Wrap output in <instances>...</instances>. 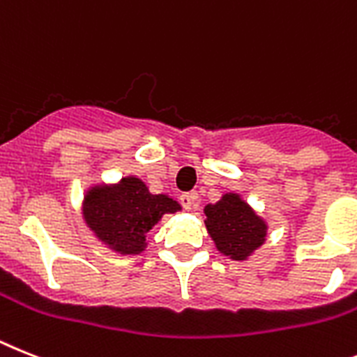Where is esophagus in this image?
<instances>
[{"instance_id":"34e87169","label":"esophagus","mask_w":357,"mask_h":357,"mask_svg":"<svg viewBox=\"0 0 357 357\" xmlns=\"http://www.w3.org/2000/svg\"><path fill=\"white\" fill-rule=\"evenodd\" d=\"M179 203L183 205L185 211H190L197 203V192H185L179 196Z\"/></svg>"}]
</instances>
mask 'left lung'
Listing matches in <instances>:
<instances>
[{
    "label": "left lung",
    "instance_id": "obj_1",
    "mask_svg": "<svg viewBox=\"0 0 357 357\" xmlns=\"http://www.w3.org/2000/svg\"><path fill=\"white\" fill-rule=\"evenodd\" d=\"M205 227L215 248L234 261H245L266 239L268 225L236 192L205 206Z\"/></svg>",
    "mask_w": 357,
    "mask_h": 357
}]
</instances>
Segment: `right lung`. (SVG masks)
I'll return each instance as SVG.
<instances>
[{
	"mask_svg": "<svg viewBox=\"0 0 357 357\" xmlns=\"http://www.w3.org/2000/svg\"><path fill=\"white\" fill-rule=\"evenodd\" d=\"M181 211L167 194H152L136 176L118 183L94 185L83 197V220L101 243L121 256L146 248V234L165 214Z\"/></svg>",
	"mask_w": 357,
	"mask_h": 357,
	"instance_id": "1",
	"label": "right lung"
}]
</instances>
